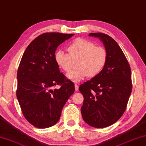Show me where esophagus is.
<instances>
[{
    "mask_svg": "<svg viewBox=\"0 0 146 146\" xmlns=\"http://www.w3.org/2000/svg\"><path fill=\"white\" fill-rule=\"evenodd\" d=\"M75 91H78L79 84H77V83H75Z\"/></svg>",
    "mask_w": 146,
    "mask_h": 146,
    "instance_id": "1",
    "label": "esophagus"
}]
</instances>
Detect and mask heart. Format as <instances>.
Returning a JSON list of instances; mask_svg holds the SVG:
<instances>
[{
	"instance_id": "heart-1",
	"label": "heart",
	"mask_w": 146,
	"mask_h": 146,
	"mask_svg": "<svg viewBox=\"0 0 146 146\" xmlns=\"http://www.w3.org/2000/svg\"><path fill=\"white\" fill-rule=\"evenodd\" d=\"M68 53L58 50L54 54V60L60 69L69 72L73 67L72 60H77V69L69 72L67 77L78 82L85 77H94L104 69L108 59L104 47L96 46L91 40L83 38L75 39L67 47Z\"/></svg>"
}]
</instances>
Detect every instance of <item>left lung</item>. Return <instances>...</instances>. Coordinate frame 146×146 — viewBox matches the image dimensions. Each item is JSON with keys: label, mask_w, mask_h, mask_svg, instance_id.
<instances>
[{"label": "left lung", "mask_w": 146, "mask_h": 146, "mask_svg": "<svg viewBox=\"0 0 146 146\" xmlns=\"http://www.w3.org/2000/svg\"><path fill=\"white\" fill-rule=\"evenodd\" d=\"M89 36L102 40L108 59L100 74L79 86L84 98L81 111L87 124L104 128L115 123L125 112L132 89L131 68L121 48L110 36L102 33Z\"/></svg>", "instance_id": "8db88e82"}]
</instances>
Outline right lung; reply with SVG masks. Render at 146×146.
<instances>
[{"instance_id":"obj_1","label":"right lung","mask_w":146,"mask_h":146,"mask_svg":"<svg viewBox=\"0 0 146 146\" xmlns=\"http://www.w3.org/2000/svg\"><path fill=\"white\" fill-rule=\"evenodd\" d=\"M73 34L45 33L25 50L17 71V97L27 121L35 127L47 128L59 121L62 110L75 91L54 60L57 46ZM59 85V89H55Z\"/></svg>"}]
</instances>
